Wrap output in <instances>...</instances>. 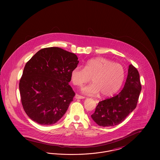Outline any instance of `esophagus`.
Wrapping results in <instances>:
<instances>
[{
	"label": "esophagus",
	"mask_w": 160,
	"mask_h": 160,
	"mask_svg": "<svg viewBox=\"0 0 160 160\" xmlns=\"http://www.w3.org/2000/svg\"><path fill=\"white\" fill-rule=\"evenodd\" d=\"M75 98H76V99H83V98H84V97L83 96L80 95H78V94H76V95Z\"/></svg>",
	"instance_id": "obj_1"
}]
</instances>
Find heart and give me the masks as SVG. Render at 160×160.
I'll use <instances>...</instances> for the list:
<instances>
[{"mask_svg":"<svg viewBox=\"0 0 160 160\" xmlns=\"http://www.w3.org/2000/svg\"><path fill=\"white\" fill-rule=\"evenodd\" d=\"M125 70L121 65L103 58H97L86 62L84 68L77 66L70 74L72 84L80 87L90 82L92 83L84 87L82 91L87 95L100 93L104 97H110L121 87L125 78Z\"/></svg>","mask_w":160,"mask_h":160,"instance_id":"obj_1","label":"heart"}]
</instances>
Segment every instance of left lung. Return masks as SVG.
I'll use <instances>...</instances> for the list:
<instances>
[{
    "instance_id": "left-lung-1",
    "label": "left lung",
    "mask_w": 160,
    "mask_h": 160,
    "mask_svg": "<svg viewBox=\"0 0 160 160\" xmlns=\"http://www.w3.org/2000/svg\"><path fill=\"white\" fill-rule=\"evenodd\" d=\"M142 89L137 68L130 65L124 87L118 95L98 102L92 119L101 127H113L121 123L137 106Z\"/></svg>"
}]
</instances>
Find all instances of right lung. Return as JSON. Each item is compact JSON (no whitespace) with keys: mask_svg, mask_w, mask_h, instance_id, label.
Listing matches in <instances>:
<instances>
[{"mask_svg":"<svg viewBox=\"0 0 160 160\" xmlns=\"http://www.w3.org/2000/svg\"><path fill=\"white\" fill-rule=\"evenodd\" d=\"M78 62L74 53L47 47L26 63L19 89L23 109L32 121L50 125L66 113L75 96L68 83L70 74Z\"/></svg>","mask_w":160,"mask_h":160,"instance_id":"obj_1","label":"right lung"}]
</instances>
